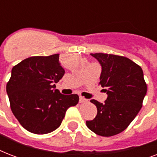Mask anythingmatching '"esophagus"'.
Segmentation results:
<instances>
[{
	"instance_id": "esophagus-1",
	"label": "esophagus",
	"mask_w": 157,
	"mask_h": 157,
	"mask_svg": "<svg viewBox=\"0 0 157 157\" xmlns=\"http://www.w3.org/2000/svg\"><path fill=\"white\" fill-rule=\"evenodd\" d=\"M87 99L85 98H83V97H80V98H79V102H80V103H86V102H87Z\"/></svg>"
}]
</instances>
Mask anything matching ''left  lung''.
Instances as JSON below:
<instances>
[{"instance_id": "8db88e82", "label": "left lung", "mask_w": 157, "mask_h": 157, "mask_svg": "<svg viewBox=\"0 0 157 157\" xmlns=\"http://www.w3.org/2000/svg\"><path fill=\"white\" fill-rule=\"evenodd\" d=\"M102 67L100 82L107 94L104 103L92 99L98 110L86 125L98 135L110 137L124 131L135 118L147 94L141 67L128 58L103 53L90 54Z\"/></svg>"}]
</instances>
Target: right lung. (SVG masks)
Returning a JSON list of instances; mask_svg holds the SVG:
<instances>
[{"mask_svg":"<svg viewBox=\"0 0 157 157\" xmlns=\"http://www.w3.org/2000/svg\"><path fill=\"white\" fill-rule=\"evenodd\" d=\"M65 71L59 54L33 56L13 67L6 85L11 111L28 131L45 134L61 124L67 108L79 102L77 94L64 95L55 84Z\"/></svg>","mask_w":157,"mask_h":157,"instance_id":"add662e5","label":"right lung"}]
</instances>
